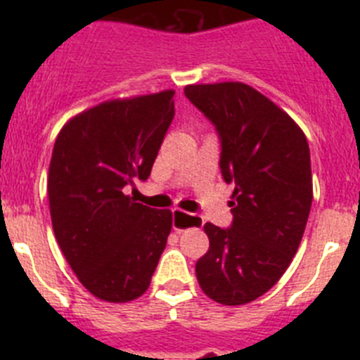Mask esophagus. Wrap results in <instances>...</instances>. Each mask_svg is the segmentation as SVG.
<instances>
[{"mask_svg":"<svg viewBox=\"0 0 360 360\" xmlns=\"http://www.w3.org/2000/svg\"><path fill=\"white\" fill-rule=\"evenodd\" d=\"M200 225H202V219L198 216L187 214L180 209H173V229L176 232H182L189 227H200Z\"/></svg>","mask_w":360,"mask_h":360,"instance_id":"obj_1","label":"esophagus"}]
</instances>
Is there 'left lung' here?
<instances>
[{
	"label": "left lung",
	"mask_w": 360,
	"mask_h": 360,
	"mask_svg": "<svg viewBox=\"0 0 360 360\" xmlns=\"http://www.w3.org/2000/svg\"><path fill=\"white\" fill-rule=\"evenodd\" d=\"M186 97L216 126L219 167L234 182L232 225H203L209 250L196 279L219 304H247L279 281L310 214V148L287 111L243 82L186 86Z\"/></svg>",
	"instance_id": "1"
}]
</instances>
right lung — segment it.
Instances as JSON below:
<instances>
[{
	"instance_id": "add662e5",
	"label": "right lung",
	"mask_w": 360,
	"mask_h": 360,
	"mask_svg": "<svg viewBox=\"0 0 360 360\" xmlns=\"http://www.w3.org/2000/svg\"><path fill=\"white\" fill-rule=\"evenodd\" d=\"M174 90L111 98L72 117L49 169L56 240L79 281L108 303L148 290L173 227L169 209L136 203L124 187L148 180L174 117Z\"/></svg>"
}]
</instances>
